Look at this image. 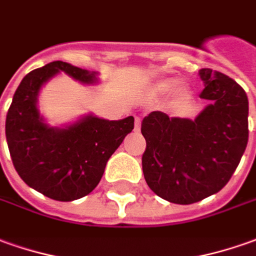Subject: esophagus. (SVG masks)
I'll return each mask as SVG.
<instances>
[{"instance_id":"34e87169","label":"esophagus","mask_w":256,"mask_h":256,"mask_svg":"<svg viewBox=\"0 0 256 256\" xmlns=\"http://www.w3.org/2000/svg\"><path fill=\"white\" fill-rule=\"evenodd\" d=\"M140 123H142V119H140L138 116H136L134 118V128L136 130H140Z\"/></svg>"}]
</instances>
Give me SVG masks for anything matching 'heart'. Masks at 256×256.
<instances>
[{
  "mask_svg": "<svg viewBox=\"0 0 256 256\" xmlns=\"http://www.w3.org/2000/svg\"><path fill=\"white\" fill-rule=\"evenodd\" d=\"M178 84V81L176 80H162V81H160L157 85H156V91L161 92V94H165V92H170L172 91L175 86ZM179 95L180 96H185L186 95V91L182 88V90H179Z\"/></svg>",
  "mask_w": 256,
  "mask_h": 256,
  "instance_id": "1",
  "label": "heart"
}]
</instances>
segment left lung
<instances>
[{"instance_id":"left-lung-1","label":"left lung","mask_w":256,"mask_h":256,"mask_svg":"<svg viewBox=\"0 0 256 256\" xmlns=\"http://www.w3.org/2000/svg\"><path fill=\"white\" fill-rule=\"evenodd\" d=\"M200 98L210 100L190 119L151 112L142 122L146 138L142 174L154 194L190 204L222 190L237 170L248 142V98L232 78L199 70Z\"/></svg>"}]
</instances>
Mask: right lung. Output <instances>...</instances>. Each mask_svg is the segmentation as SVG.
<instances>
[{"instance_id":"1","label":"right lung","mask_w":256,"mask_h":256,"mask_svg":"<svg viewBox=\"0 0 256 256\" xmlns=\"http://www.w3.org/2000/svg\"><path fill=\"white\" fill-rule=\"evenodd\" d=\"M64 71L84 84L95 72L53 62L26 74L6 114L5 136L14 166L28 186L50 199L71 202L96 188L106 162L134 128V118L105 120L88 114L68 128L48 126L38 110L42 85Z\"/></svg>"}]
</instances>
